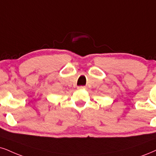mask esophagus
Returning <instances> with one entry per match:
<instances>
[{
    "mask_svg": "<svg viewBox=\"0 0 156 156\" xmlns=\"http://www.w3.org/2000/svg\"><path fill=\"white\" fill-rule=\"evenodd\" d=\"M77 88L79 90H84V89H86L87 87H86L85 86H79Z\"/></svg>",
    "mask_w": 156,
    "mask_h": 156,
    "instance_id": "esophagus-1",
    "label": "esophagus"
}]
</instances>
